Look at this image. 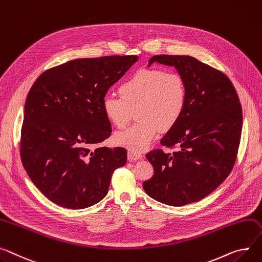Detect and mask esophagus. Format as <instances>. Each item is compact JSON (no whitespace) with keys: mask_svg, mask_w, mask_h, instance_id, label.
I'll use <instances>...</instances> for the list:
<instances>
[{"mask_svg":"<svg viewBox=\"0 0 262 262\" xmlns=\"http://www.w3.org/2000/svg\"><path fill=\"white\" fill-rule=\"evenodd\" d=\"M142 154L140 152H137V151H133V150H128L127 152V159L129 161H136V160H139L142 158Z\"/></svg>","mask_w":262,"mask_h":262,"instance_id":"1","label":"esophagus"}]
</instances>
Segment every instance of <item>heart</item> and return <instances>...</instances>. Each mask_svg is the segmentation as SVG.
Masks as SVG:
<instances>
[{
	"label": "heart",
	"mask_w": 262,
	"mask_h": 262,
	"mask_svg": "<svg viewBox=\"0 0 262 262\" xmlns=\"http://www.w3.org/2000/svg\"><path fill=\"white\" fill-rule=\"evenodd\" d=\"M119 96L106 95L102 110L111 123L124 128L133 117L138 120L128 129L118 133L117 144L133 151L144 150L161 130L177 124L187 103V85L176 72L143 68L119 87Z\"/></svg>",
	"instance_id": "obj_1"
}]
</instances>
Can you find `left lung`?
I'll list each match as a JSON object with an SVG mask.
<instances>
[{"label": "left lung", "mask_w": 262, "mask_h": 262, "mask_svg": "<svg viewBox=\"0 0 262 262\" xmlns=\"http://www.w3.org/2000/svg\"><path fill=\"white\" fill-rule=\"evenodd\" d=\"M158 62L175 66L187 85L185 110L160 143L146 154L154 176L143 182L145 193L161 203L181 206L197 202L231 173L242 130V108L225 74L189 56L158 55Z\"/></svg>", "instance_id": "left-lung-1"}]
</instances>
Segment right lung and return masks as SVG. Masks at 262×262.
<instances>
[{
  "instance_id": "1",
  "label": "right lung",
  "mask_w": 262,
  "mask_h": 262,
  "mask_svg": "<svg viewBox=\"0 0 262 262\" xmlns=\"http://www.w3.org/2000/svg\"><path fill=\"white\" fill-rule=\"evenodd\" d=\"M137 56L76 59L45 71L25 102L20 155L41 193L66 208L106 196L113 172L126 163L123 147H99L112 133L102 110L111 86Z\"/></svg>"
}]
</instances>
